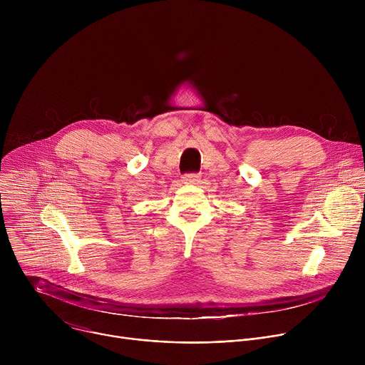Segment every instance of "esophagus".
<instances>
[{"instance_id":"34e87169","label":"esophagus","mask_w":365,"mask_h":365,"mask_svg":"<svg viewBox=\"0 0 365 365\" xmlns=\"http://www.w3.org/2000/svg\"><path fill=\"white\" fill-rule=\"evenodd\" d=\"M197 182H199L197 175H185L183 176V183H186V185H196Z\"/></svg>"}]
</instances>
